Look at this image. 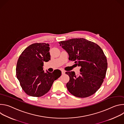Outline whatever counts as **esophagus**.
Wrapping results in <instances>:
<instances>
[{
    "label": "esophagus",
    "mask_w": 124,
    "mask_h": 124,
    "mask_svg": "<svg viewBox=\"0 0 124 124\" xmlns=\"http://www.w3.org/2000/svg\"><path fill=\"white\" fill-rule=\"evenodd\" d=\"M61 72H62V74L64 75L65 73V71L64 70H61Z\"/></svg>",
    "instance_id": "esophagus-1"
}]
</instances>
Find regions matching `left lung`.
<instances>
[{"label":"left lung","instance_id":"8db88e82","mask_svg":"<svg viewBox=\"0 0 124 124\" xmlns=\"http://www.w3.org/2000/svg\"><path fill=\"white\" fill-rule=\"evenodd\" d=\"M60 46L69 54V60L81 67L80 74L67 72L70 77L66 86L69 92L78 98L95 93L101 86L108 68L107 57L99 46L84 38L61 41Z\"/></svg>","mask_w":124,"mask_h":124}]
</instances>
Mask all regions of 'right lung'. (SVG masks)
I'll list each match as a JSON object with an SVG mask.
<instances>
[{
    "instance_id": "obj_1",
    "label": "right lung",
    "mask_w": 124,
    "mask_h": 124,
    "mask_svg": "<svg viewBox=\"0 0 124 124\" xmlns=\"http://www.w3.org/2000/svg\"><path fill=\"white\" fill-rule=\"evenodd\" d=\"M49 45L35 43L22 53L17 61L16 76L25 93L29 96L41 97L47 93L54 80L61 75L59 70L52 73L43 70L44 62L50 60Z\"/></svg>"
}]
</instances>
